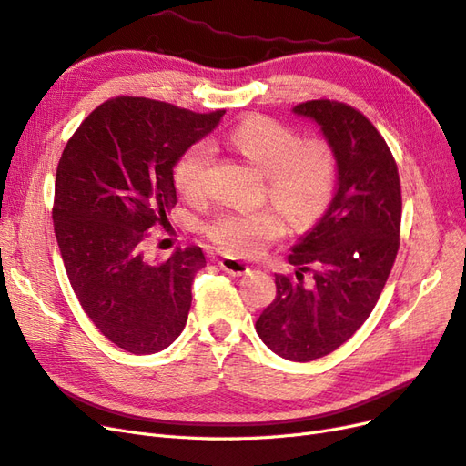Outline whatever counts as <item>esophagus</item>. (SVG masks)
Listing matches in <instances>:
<instances>
[{
  "label": "esophagus",
  "mask_w": 466,
  "mask_h": 466,
  "mask_svg": "<svg viewBox=\"0 0 466 466\" xmlns=\"http://www.w3.org/2000/svg\"><path fill=\"white\" fill-rule=\"evenodd\" d=\"M218 264H219V268L223 271H228V274H231V276H245V274H248V266L245 262H240L237 258H229V256H226V258H221Z\"/></svg>",
  "instance_id": "1"
}]
</instances>
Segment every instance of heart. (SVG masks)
<instances>
[{
  "label": "heart",
  "mask_w": 466,
  "mask_h": 466,
  "mask_svg": "<svg viewBox=\"0 0 466 466\" xmlns=\"http://www.w3.org/2000/svg\"><path fill=\"white\" fill-rule=\"evenodd\" d=\"M233 147L268 179V195L279 208L254 212H223L204 226L208 238L231 256L260 254L271 240L293 226L309 228L324 216L337 183V157L326 138H307L276 119L254 116L237 125ZM216 150L198 140L173 166V185L185 198L202 197L210 177Z\"/></svg>",
  "instance_id": "heart-1"
}]
</instances>
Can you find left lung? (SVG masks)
<instances>
[{"label": "left lung", "instance_id": "obj_1", "mask_svg": "<svg viewBox=\"0 0 466 466\" xmlns=\"http://www.w3.org/2000/svg\"><path fill=\"white\" fill-rule=\"evenodd\" d=\"M293 111L314 119L331 144L337 187L326 214L289 254L295 278L276 274V299L256 331L276 355L309 362L341 347L374 310L399 250L403 202L393 154L359 109L310 100Z\"/></svg>", "mask_w": 466, "mask_h": 466}]
</instances>
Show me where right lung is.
I'll use <instances>...</instances> for the list:
<instances>
[{
    "instance_id": "obj_1",
    "label": "right lung",
    "mask_w": 466,
    "mask_h": 466,
    "mask_svg": "<svg viewBox=\"0 0 466 466\" xmlns=\"http://www.w3.org/2000/svg\"><path fill=\"white\" fill-rule=\"evenodd\" d=\"M223 114L117 96L80 123L61 154L52 218L67 278L94 326L133 355L164 350L187 324L202 248L150 262L144 243L177 204L175 162Z\"/></svg>"
}]
</instances>
